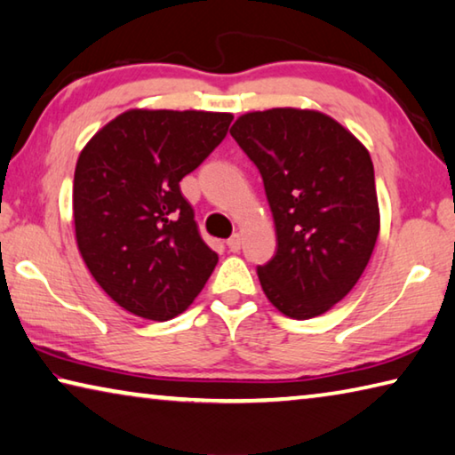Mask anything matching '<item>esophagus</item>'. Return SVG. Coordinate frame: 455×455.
Instances as JSON below:
<instances>
[{
	"label": "esophagus",
	"instance_id": "esophagus-1",
	"mask_svg": "<svg viewBox=\"0 0 455 455\" xmlns=\"http://www.w3.org/2000/svg\"><path fill=\"white\" fill-rule=\"evenodd\" d=\"M227 246H228V249L233 251V252H238V251H241V246H243V236L238 235V233L233 235V236H230L228 241H227Z\"/></svg>",
	"mask_w": 455,
	"mask_h": 455
}]
</instances>
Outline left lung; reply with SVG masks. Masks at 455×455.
<instances>
[{
	"instance_id": "1",
	"label": "left lung",
	"mask_w": 455,
	"mask_h": 455,
	"mask_svg": "<svg viewBox=\"0 0 455 455\" xmlns=\"http://www.w3.org/2000/svg\"><path fill=\"white\" fill-rule=\"evenodd\" d=\"M230 136L265 182L276 252L259 281L291 319L327 313L355 287L379 236L369 150L335 118L303 108L246 112Z\"/></svg>"
}]
</instances>
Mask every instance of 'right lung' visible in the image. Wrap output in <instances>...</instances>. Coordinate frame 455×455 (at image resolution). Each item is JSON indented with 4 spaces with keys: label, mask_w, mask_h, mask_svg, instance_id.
Returning <instances> with one entry per match:
<instances>
[{
    "label": "right lung",
    "mask_w": 455,
    "mask_h": 455,
    "mask_svg": "<svg viewBox=\"0 0 455 455\" xmlns=\"http://www.w3.org/2000/svg\"><path fill=\"white\" fill-rule=\"evenodd\" d=\"M230 120L228 112L132 108L80 152L76 244L106 295L136 317L187 311L219 263L180 180L222 142Z\"/></svg>",
    "instance_id": "1"
}]
</instances>
